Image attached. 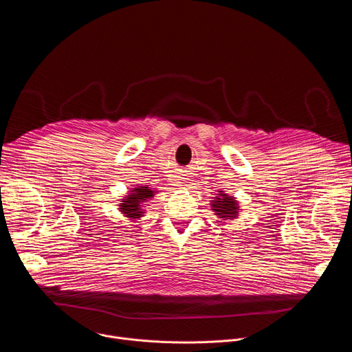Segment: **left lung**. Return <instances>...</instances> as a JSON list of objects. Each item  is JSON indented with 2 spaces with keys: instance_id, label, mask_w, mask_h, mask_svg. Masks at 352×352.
Segmentation results:
<instances>
[{
  "instance_id": "left-lung-1",
  "label": "left lung",
  "mask_w": 352,
  "mask_h": 352,
  "mask_svg": "<svg viewBox=\"0 0 352 352\" xmlns=\"http://www.w3.org/2000/svg\"><path fill=\"white\" fill-rule=\"evenodd\" d=\"M220 197L217 200H213V210L220 219H235L238 214V206L236 202L226 193H219Z\"/></svg>"
}]
</instances>
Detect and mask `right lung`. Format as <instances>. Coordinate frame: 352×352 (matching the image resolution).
<instances>
[{
    "instance_id": "obj_1",
    "label": "right lung",
    "mask_w": 352,
    "mask_h": 352,
    "mask_svg": "<svg viewBox=\"0 0 352 352\" xmlns=\"http://www.w3.org/2000/svg\"><path fill=\"white\" fill-rule=\"evenodd\" d=\"M153 190L148 189L147 186H139L133 190V193H131L128 197L122 199V202L120 206H121V212L129 217V219H139L142 217L143 214V210H142V205L144 202H147V200L150 197H153Z\"/></svg>"
}]
</instances>
